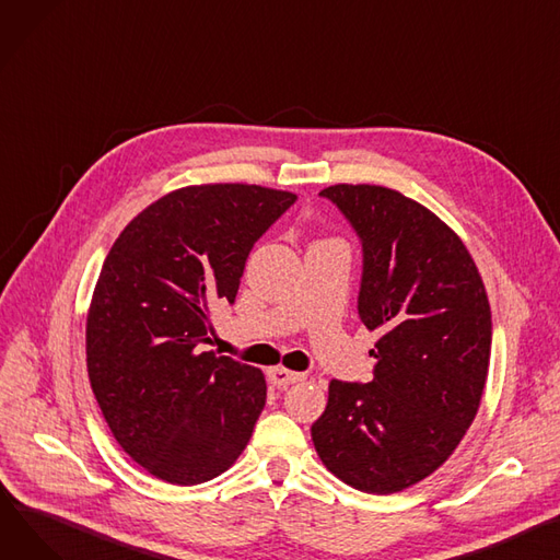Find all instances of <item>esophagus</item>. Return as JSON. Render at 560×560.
Returning a JSON list of instances; mask_svg holds the SVG:
<instances>
[{
  "label": "esophagus",
  "instance_id": "obj_1",
  "mask_svg": "<svg viewBox=\"0 0 560 560\" xmlns=\"http://www.w3.org/2000/svg\"><path fill=\"white\" fill-rule=\"evenodd\" d=\"M268 378L277 387H288V385L304 381V374H300V371H290L285 366H275V369L268 371Z\"/></svg>",
  "mask_w": 560,
  "mask_h": 560
}]
</instances>
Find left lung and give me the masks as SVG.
Instances as JSON below:
<instances>
[{
    "instance_id": "8db88e82",
    "label": "left lung",
    "mask_w": 560,
    "mask_h": 560,
    "mask_svg": "<svg viewBox=\"0 0 560 560\" xmlns=\"http://www.w3.org/2000/svg\"><path fill=\"white\" fill-rule=\"evenodd\" d=\"M319 196L362 241L358 313L381 338L369 351L374 381H330L311 434L335 477L389 495L432 475L475 421L491 360L489 296L462 238L417 200L378 184Z\"/></svg>"
}]
</instances>
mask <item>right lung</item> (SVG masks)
Segmentation results:
<instances>
[{"mask_svg":"<svg viewBox=\"0 0 560 560\" xmlns=\"http://www.w3.org/2000/svg\"><path fill=\"white\" fill-rule=\"evenodd\" d=\"M294 200L258 184L182 186L105 256L85 328L90 385L124 453L162 481L225 472L264 412V371L205 351L209 308L234 304L254 243Z\"/></svg>","mask_w":560,"mask_h":560,"instance_id":"right-lung-1","label":"right lung"}]
</instances>
